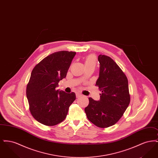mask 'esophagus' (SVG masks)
I'll list each match as a JSON object with an SVG mask.
<instances>
[{"instance_id": "34e87169", "label": "esophagus", "mask_w": 158, "mask_h": 158, "mask_svg": "<svg viewBox=\"0 0 158 158\" xmlns=\"http://www.w3.org/2000/svg\"><path fill=\"white\" fill-rule=\"evenodd\" d=\"M76 98H79V97H81L82 95H81V94H79V93H76Z\"/></svg>"}]
</instances>
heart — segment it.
Segmentation results:
<instances>
[{
    "mask_svg": "<svg viewBox=\"0 0 158 158\" xmlns=\"http://www.w3.org/2000/svg\"><path fill=\"white\" fill-rule=\"evenodd\" d=\"M86 66H95V61H94V59L92 56H90L89 57H88L87 59V60L86 61Z\"/></svg>",
    "mask_w": 158,
    "mask_h": 158,
    "instance_id": "heart-1",
    "label": "heart"
}]
</instances>
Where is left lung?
Instances as JSON below:
<instances>
[{
  "mask_svg": "<svg viewBox=\"0 0 158 158\" xmlns=\"http://www.w3.org/2000/svg\"><path fill=\"white\" fill-rule=\"evenodd\" d=\"M99 74L96 86L101 92L97 101L89 98V103L85 108L87 118L100 128L114 125L123 116L130 102L126 76L114 60L100 54Z\"/></svg>",
  "mask_w": 158,
  "mask_h": 158,
  "instance_id": "1",
  "label": "left lung"
}]
</instances>
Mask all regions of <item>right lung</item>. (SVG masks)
Returning <instances> with one entry per match:
<instances>
[{"label": "right lung", "instance_id": "right-lung-1", "mask_svg": "<svg viewBox=\"0 0 158 158\" xmlns=\"http://www.w3.org/2000/svg\"><path fill=\"white\" fill-rule=\"evenodd\" d=\"M76 52L52 53L33 69L27 86V97L33 117L39 123L53 126L64 120L69 108L76 99L74 92L57 89L65 78Z\"/></svg>", "mask_w": 158, "mask_h": 158}]
</instances>
